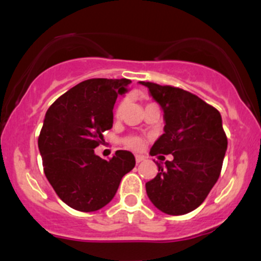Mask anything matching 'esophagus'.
I'll return each instance as SVG.
<instances>
[{
  "instance_id": "34e87169",
  "label": "esophagus",
  "mask_w": 261,
  "mask_h": 261,
  "mask_svg": "<svg viewBox=\"0 0 261 261\" xmlns=\"http://www.w3.org/2000/svg\"><path fill=\"white\" fill-rule=\"evenodd\" d=\"M145 155H141V154H136L135 155V160H136V163H140V162L145 161Z\"/></svg>"
}]
</instances>
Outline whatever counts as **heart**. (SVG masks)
<instances>
[{
    "label": "heart",
    "instance_id": "heart-1",
    "mask_svg": "<svg viewBox=\"0 0 261 261\" xmlns=\"http://www.w3.org/2000/svg\"><path fill=\"white\" fill-rule=\"evenodd\" d=\"M122 108H124V101L120 104V106L118 107V110H116V114H120V112L122 110ZM125 143H126V146H128L130 148L133 149H140L142 147V139H140V137L137 136H131V137H127L126 140H125Z\"/></svg>",
    "mask_w": 261,
    "mask_h": 261
}]
</instances>
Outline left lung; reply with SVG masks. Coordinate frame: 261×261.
I'll list each match as a JSON object with an SVG mask.
<instances>
[{"instance_id": "left-lung-1", "label": "left lung", "mask_w": 261, "mask_h": 261, "mask_svg": "<svg viewBox=\"0 0 261 261\" xmlns=\"http://www.w3.org/2000/svg\"><path fill=\"white\" fill-rule=\"evenodd\" d=\"M163 110L164 134L149 154H172L158 164L146 182L148 199L167 215H185L199 207L220 176L227 137L221 114L193 93L170 86L140 82ZM163 157V155H161Z\"/></svg>"}]
</instances>
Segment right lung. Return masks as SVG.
Here are the masks:
<instances>
[{
  "label": "right lung",
  "mask_w": 261,
  "mask_h": 261,
  "mask_svg": "<svg viewBox=\"0 0 261 261\" xmlns=\"http://www.w3.org/2000/svg\"><path fill=\"white\" fill-rule=\"evenodd\" d=\"M130 83L126 79L83 81L45 114L38 140L44 173L60 199L77 211H97L112 201L122 176L136 163L128 151H116L109 161L94 153L104 131L113 127L116 98Z\"/></svg>",
  "instance_id": "add662e5"
}]
</instances>
